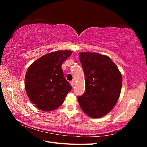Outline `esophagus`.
<instances>
[{"instance_id": "1", "label": "esophagus", "mask_w": 147, "mask_h": 147, "mask_svg": "<svg viewBox=\"0 0 147 147\" xmlns=\"http://www.w3.org/2000/svg\"><path fill=\"white\" fill-rule=\"evenodd\" d=\"M70 84H71V85H72V86L74 87V85H75V81L72 80V82H70Z\"/></svg>"}]
</instances>
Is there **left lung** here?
Here are the masks:
<instances>
[{"label":"left lung","instance_id":"left-lung-1","mask_svg":"<svg viewBox=\"0 0 147 147\" xmlns=\"http://www.w3.org/2000/svg\"><path fill=\"white\" fill-rule=\"evenodd\" d=\"M85 78V91L78 103L89 117L98 118L109 113L117 104L122 87V76L109 57L97 53H80Z\"/></svg>","mask_w":147,"mask_h":147}]
</instances>
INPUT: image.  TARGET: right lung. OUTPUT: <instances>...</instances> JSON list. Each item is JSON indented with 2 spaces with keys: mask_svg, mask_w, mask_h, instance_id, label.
<instances>
[{
  "mask_svg": "<svg viewBox=\"0 0 147 147\" xmlns=\"http://www.w3.org/2000/svg\"><path fill=\"white\" fill-rule=\"evenodd\" d=\"M72 53L59 50L48 53L29 67L25 89L30 102L38 109L50 112L57 109L72 89L61 67Z\"/></svg>",
  "mask_w": 147,
  "mask_h": 147,
  "instance_id": "add662e5",
  "label": "right lung"
}]
</instances>
